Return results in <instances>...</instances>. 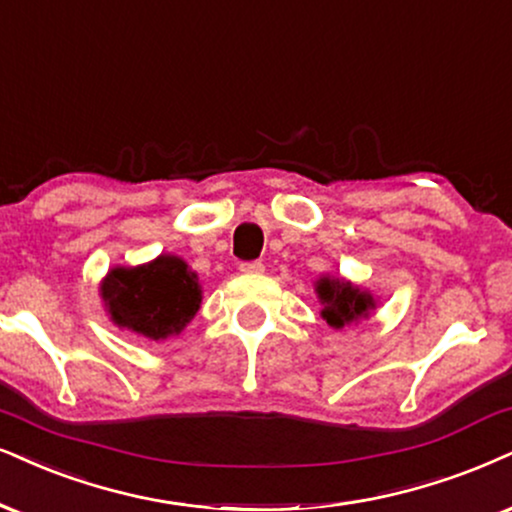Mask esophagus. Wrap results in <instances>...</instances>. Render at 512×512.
Returning a JSON list of instances; mask_svg holds the SVG:
<instances>
[{"mask_svg": "<svg viewBox=\"0 0 512 512\" xmlns=\"http://www.w3.org/2000/svg\"><path fill=\"white\" fill-rule=\"evenodd\" d=\"M238 269H241L243 274H262L264 264L262 262H243Z\"/></svg>", "mask_w": 512, "mask_h": 512, "instance_id": "obj_1", "label": "esophagus"}]
</instances>
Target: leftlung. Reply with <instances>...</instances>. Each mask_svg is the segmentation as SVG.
Listing matches in <instances>:
<instances>
[{
  "instance_id": "obj_1",
  "label": "left lung",
  "mask_w": 512,
  "mask_h": 512,
  "mask_svg": "<svg viewBox=\"0 0 512 512\" xmlns=\"http://www.w3.org/2000/svg\"><path fill=\"white\" fill-rule=\"evenodd\" d=\"M314 293L321 304V319L335 331L368 319L378 307V297L371 290L357 286L345 276L321 274L314 281Z\"/></svg>"
}]
</instances>
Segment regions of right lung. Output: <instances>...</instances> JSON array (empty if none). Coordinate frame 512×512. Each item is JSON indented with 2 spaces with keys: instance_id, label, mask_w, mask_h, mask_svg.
Listing matches in <instances>:
<instances>
[{
  "instance_id": "1",
  "label": "right lung",
  "mask_w": 512,
  "mask_h": 512,
  "mask_svg": "<svg viewBox=\"0 0 512 512\" xmlns=\"http://www.w3.org/2000/svg\"><path fill=\"white\" fill-rule=\"evenodd\" d=\"M99 295L113 326L158 342L191 323L203 286L179 255H158L137 267H113L101 278Z\"/></svg>"
}]
</instances>
